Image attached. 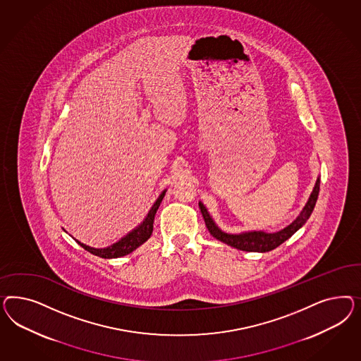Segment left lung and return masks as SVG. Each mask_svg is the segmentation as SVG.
<instances>
[{
  "instance_id": "left-lung-1",
  "label": "left lung",
  "mask_w": 361,
  "mask_h": 361,
  "mask_svg": "<svg viewBox=\"0 0 361 361\" xmlns=\"http://www.w3.org/2000/svg\"><path fill=\"white\" fill-rule=\"evenodd\" d=\"M319 188H320V176H317V183L311 192V195L307 200L306 205L302 209V212L298 214L290 225H287L284 229L274 233H266L263 230H252V231H240V233H226L219 228V225L212 219L209 214L207 207L200 201L198 207L201 209L202 217L205 219V225L208 228L209 233L216 238L226 245H229L234 249H238L242 252H266L274 250L279 245H282L284 240H288L294 233L300 229L310 219L312 210L315 208L317 196H319Z\"/></svg>"
}]
</instances>
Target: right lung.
I'll return each instance as SVG.
<instances>
[{
  "label": "right lung",
  "instance_id": "add662e5",
  "mask_svg": "<svg viewBox=\"0 0 361 361\" xmlns=\"http://www.w3.org/2000/svg\"><path fill=\"white\" fill-rule=\"evenodd\" d=\"M166 189L160 193V196L157 197V200L153 202L152 208L149 209L148 214L145 216V219H142V224L137 225L135 229H132L127 235L121 237V240L112 245H109L107 247H102V249H97V247H91L85 243H82L80 240H77L78 243L87 252L98 255L100 258L104 259H111V258H119V257H124L127 254L136 250L139 246H142L145 240H149V237L152 235L153 231V219H154V214L157 212V209L160 207L161 201L165 196Z\"/></svg>",
  "mask_w": 361,
  "mask_h": 361
}]
</instances>
